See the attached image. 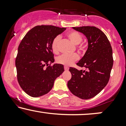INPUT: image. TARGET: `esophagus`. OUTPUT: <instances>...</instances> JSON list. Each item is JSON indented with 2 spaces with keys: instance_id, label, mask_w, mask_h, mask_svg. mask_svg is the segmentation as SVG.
<instances>
[{
  "instance_id": "obj_1",
  "label": "esophagus",
  "mask_w": 126,
  "mask_h": 126,
  "mask_svg": "<svg viewBox=\"0 0 126 126\" xmlns=\"http://www.w3.org/2000/svg\"><path fill=\"white\" fill-rule=\"evenodd\" d=\"M64 70H69V67H68L67 66H64Z\"/></svg>"
}]
</instances>
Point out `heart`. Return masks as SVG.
<instances>
[{
	"mask_svg": "<svg viewBox=\"0 0 126 126\" xmlns=\"http://www.w3.org/2000/svg\"><path fill=\"white\" fill-rule=\"evenodd\" d=\"M67 37L74 45H78L82 41V35L78 32L71 31L67 34ZM60 40V36L55 37L51 43V49L54 53H57L59 50V41ZM79 56L77 54H63L59 56L57 59V62L60 64L70 66L73 62L78 60Z\"/></svg>",
	"mask_w": 126,
	"mask_h": 126,
	"instance_id": "1",
	"label": "heart"
}]
</instances>
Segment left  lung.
<instances>
[{
  "mask_svg": "<svg viewBox=\"0 0 126 126\" xmlns=\"http://www.w3.org/2000/svg\"><path fill=\"white\" fill-rule=\"evenodd\" d=\"M82 33L88 40V49L77 63L85 70L69 68L72 78L67 82L70 92L83 99L94 97L109 81L112 65V50L105 34L95 27H73Z\"/></svg>",
  "mask_w": 126,
  "mask_h": 126,
  "instance_id": "obj_1",
  "label": "left lung"
}]
</instances>
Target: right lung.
Here are the masks:
<instances>
[{
  "label": "right lung",
  "mask_w": 126,
  "mask_h": 126,
  "mask_svg": "<svg viewBox=\"0 0 126 126\" xmlns=\"http://www.w3.org/2000/svg\"><path fill=\"white\" fill-rule=\"evenodd\" d=\"M66 28L53 25L36 26L22 39L15 60L17 79L23 91L32 97L43 96L50 91L54 80L64 71L63 64L54 63L51 43Z\"/></svg>",
  "instance_id": "obj_1"
}]
</instances>
